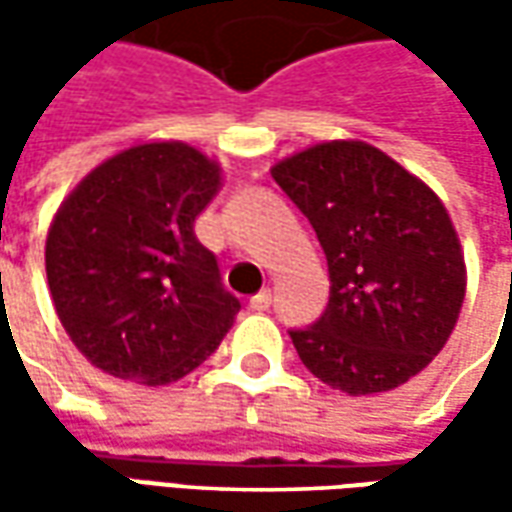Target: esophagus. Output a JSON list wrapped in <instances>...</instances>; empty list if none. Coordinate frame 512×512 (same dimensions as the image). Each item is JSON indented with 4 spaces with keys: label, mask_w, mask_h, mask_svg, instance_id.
Returning a JSON list of instances; mask_svg holds the SVG:
<instances>
[{
    "label": "esophagus",
    "mask_w": 512,
    "mask_h": 512,
    "mask_svg": "<svg viewBox=\"0 0 512 512\" xmlns=\"http://www.w3.org/2000/svg\"><path fill=\"white\" fill-rule=\"evenodd\" d=\"M270 302H273V293H270V287H265V290H259V293L250 299V310H259V313H262V310L270 307Z\"/></svg>",
    "instance_id": "esophagus-1"
}]
</instances>
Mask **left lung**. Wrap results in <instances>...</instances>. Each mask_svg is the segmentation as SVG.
Returning a JSON list of instances; mask_svg holds the SVG:
<instances>
[{"label": "left lung", "instance_id": "8db88e82", "mask_svg": "<svg viewBox=\"0 0 512 512\" xmlns=\"http://www.w3.org/2000/svg\"><path fill=\"white\" fill-rule=\"evenodd\" d=\"M270 176L313 225L330 270L322 319L290 330L307 370L347 396L422 373L462 313L467 267L442 199L384 150L333 139Z\"/></svg>", "mask_w": 512, "mask_h": 512}]
</instances>
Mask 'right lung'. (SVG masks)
I'll use <instances>...</instances> for the list:
<instances>
[{
	"mask_svg": "<svg viewBox=\"0 0 512 512\" xmlns=\"http://www.w3.org/2000/svg\"><path fill=\"white\" fill-rule=\"evenodd\" d=\"M222 165L187 142H139L99 162L45 242L56 316L93 367L148 387L179 382L219 347L239 299L193 222Z\"/></svg>",
	"mask_w": 512,
	"mask_h": 512,
	"instance_id": "obj_1",
	"label": "right lung"
}]
</instances>
